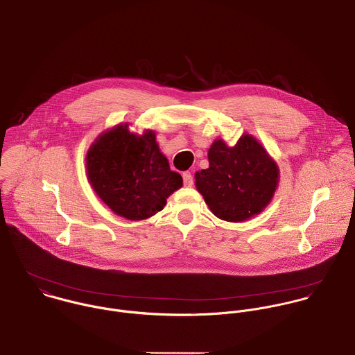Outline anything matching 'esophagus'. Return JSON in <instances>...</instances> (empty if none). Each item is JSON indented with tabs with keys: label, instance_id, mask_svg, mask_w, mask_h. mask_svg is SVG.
<instances>
[{
	"label": "esophagus",
	"instance_id": "1",
	"mask_svg": "<svg viewBox=\"0 0 355 355\" xmlns=\"http://www.w3.org/2000/svg\"><path fill=\"white\" fill-rule=\"evenodd\" d=\"M183 183H184V186H187V187H191V186H193L194 179H193L191 172H184V173H183Z\"/></svg>",
	"mask_w": 355,
	"mask_h": 355
}]
</instances>
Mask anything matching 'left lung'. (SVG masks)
Segmentation results:
<instances>
[{
	"instance_id": "obj_1",
	"label": "left lung",
	"mask_w": 355,
	"mask_h": 355,
	"mask_svg": "<svg viewBox=\"0 0 355 355\" xmlns=\"http://www.w3.org/2000/svg\"><path fill=\"white\" fill-rule=\"evenodd\" d=\"M208 158L209 168L196 173V186L215 216L242 222L266 208L278 183V168L254 137L243 135L234 147L216 140Z\"/></svg>"
}]
</instances>
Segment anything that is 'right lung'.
<instances>
[{
	"label": "right lung",
	"mask_w": 355,
	"mask_h": 355,
	"mask_svg": "<svg viewBox=\"0 0 355 355\" xmlns=\"http://www.w3.org/2000/svg\"><path fill=\"white\" fill-rule=\"evenodd\" d=\"M126 126L103 133L91 146L87 171L94 190L113 212L141 220L159 212L183 179L171 171L154 132L137 136Z\"/></svg>",
	"instance_id": "add662e5"
}]
</instances>
